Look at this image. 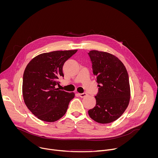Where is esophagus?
I'll use <instances>...</instances> for the list:
<instances>
[{
    "label": "esophagus",
    "mask_w": 158,
    "mask_h": 158,
    "mask_svg": "<svg viewBox=\"0 0 158 158\" xmlns=\"http://www.w3.org/2000/svg\"><path fill=\"white\" fill-rule=\"evenodd\" d=\"M79 96L81 98H84V97H85L86 96H87V94L86 93H79Z\"/></svg>",
    "instance_id": "esophagus-1"
}]
</instances>
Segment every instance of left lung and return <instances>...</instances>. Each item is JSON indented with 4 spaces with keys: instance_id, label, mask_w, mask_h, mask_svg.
<instances>
[{
    "instance_id": "8db88e82",
    "label": "left lung",
    "mask_w": 158,
    "mask_h": 158,
    "mask_svg": "<svg viewBox=\"0 0 158 158\" xmlns=\"http://www.w3.org/2000/svg\"><path fill=\"white\" fill-rule=\"evenodd\" d=\"M93 74L98 83L96 106L89 110L92 119L100 124L114 122L127 109L131 98L129 76L123 63L110 53L91 51Z\"/></svg>"
}]
</instances>
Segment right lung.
Returning <instances> with one entry per match:
<instances>
[{
	"label": "right lung",
	"mask_w": 158,
	"mask_h": 158,
	"mask_svg": "<svg viewBox=\"0 0 158 158\" xmlns=\"http://www.w3.org/2000/svg\"><path fill=\"white\" fill-rule=\"evenodd\" d=\"M77 50L56 51L42 53L34 57L27 65L22 82L24 102L39 119L55 122L67 111L75 94L56 88L57 79L64 77V62Z\"/></svg>",
	"instance_id": "obj_1"
}]
</instances>
